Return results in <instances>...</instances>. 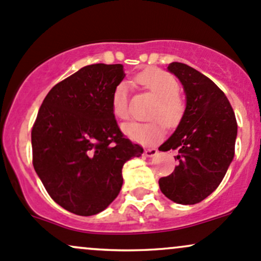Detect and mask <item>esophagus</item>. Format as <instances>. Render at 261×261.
<instances>
[{
    "label": "esophagus",
    "instance_id": "34e87169",
    "mask_svg": "<svg viewBox=\"0 0 261 261\" xmlns=\"http://www.w3.org/2000/svg\"><path fill=\"white\" fill-rule=\"evenodd\" d=\"M144 154L145 156H148V158H152V156H155L156 154H158V150L155 149V148H148V149L144 150Z\"/></svg>",
    "mask_w": 261,
    "mask_h": 261
}]
</instances>
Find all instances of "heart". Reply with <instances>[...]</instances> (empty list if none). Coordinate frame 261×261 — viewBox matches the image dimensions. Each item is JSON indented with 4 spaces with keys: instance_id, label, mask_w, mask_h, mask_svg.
Returning <instances> with one entry per match:
<instances>
[{
    "instance_id": "heart-1",
    "label": "heart",
    "mask_w": 261,
    "mask_h": 261,
    "mask_svg": "<svg viewBox=\"0 0 261 261\" xmlns=\"http://www.w3.org/2000/svg\"><path fill=\"white\" fill-rule=\"evenodd\" d=\"M139 85L155 98V103L149 111V118H158L149 123L129 122L123 124L124 136L133 142L150 145L159 142L164 136V128L160 121L168 127L179 122L183 114V103L178 97L179 85L174 77L163 71H147L137 77ZM112 112L118 119L128 117V86L124 82L114 87L112 93ZM159 119L161 120H159Z\"/></svg>"
}]
</instances>
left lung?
<instances>
[{"label":"left lung","instance_id":"obj_1","mask_svg":"<svg viewBox=\"0 0 261 261\" xmlns=\"http://www.w3.org/2000/svg\"><path fill=\"white\" fill-rule=\"evenodd\" d=\"M168 71L183 86L186 109L174 133L159 147L162 152L178 149V165L159 179V188L174 203L192 205L223 180L234 158L238 124L228 98L206 75L179 62Z\"/></svg>","mask_w":261,"mask_h":261}]
</instances>
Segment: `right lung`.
<instances>
[{
	"label": "right lung",
	"instance_id": "obj_1",
	"mask_svg": "<svg viewBox=\"0 0 261 261\" xmlns=\"http://www.w3.org/2000/svg\"><path fill=\"white\" fill-rule=\"evenodd\" d=\"M122 64H89L48 92L31 133L33 167L51 198L73 214L103 212L119 194L122 168L143 148L112 112Z\"/></svg>",
	"mask_w": 261,
	"mask_h": 261
}]
</instances>
